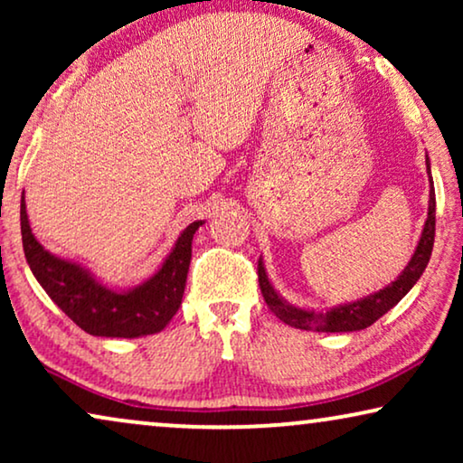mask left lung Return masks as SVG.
<instances>
[{"label": "left lung", "instance_id": "1", "mask_svg": "<svg viewBox=\"0 0 463 463\" xmlns=\"http://www.w3.org/2000/svg\"><path fill=\"white\" fill-rule=\"evenodd\" d=\"M428 164V160H426ZM430 173V164H428ZM432 183V176H430ZM434 230H436V198H434V187H430V204H428V219L423 225L420 244L411 257V261L401 276L388 287L379 290L375 295L364 297V299L345 303V306L331 307L328 312H314V309H301L295 306H288L280 295L276 293L271 287L265 268L259 259V287H261L263 299L268 303V307L280 318L284 325L303 328V331H318V333H350V331H363V328L371 326L373 322L382 318L385 312H390L404 295L413 288V284L420 280V276L426 269L432 255L434 246Z\"/></svg>", "mask_w": 463, "mask_h": 463}]
</instances>
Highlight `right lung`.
I'll return each instance as SVG.
<instances>
[{"label":"right lung","mask_w":463,"mask_h":463,"mask_svg":"<svg viewBox=\"0 0 463 463\" xmlns=\"http://www.w3.org/2000/svg\"><path fill=\"white\" fill-rule=\"evenodd\" d=\"M202 221L187 225L157 274L138 287L118 293L99 284L78 263L54 257L31 233L24 192L21 198L23 250L37 282L50 299L80 328L97 337H141L160 333L179 312L185 293L192 240Z\"/></svg>","instance_id":"right-lung-1"}]
</instances>
